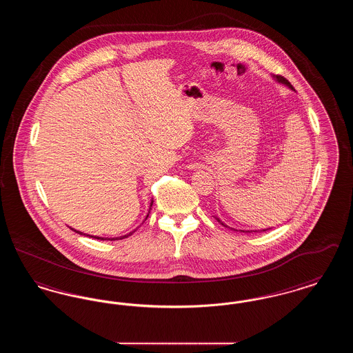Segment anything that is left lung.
Here are the masks:
<instances>
[{
	"label": "left lung",
	"instance_id": "obj_1",
	"mask_svg": "<svg viewBox=\"0 0 353 353\" xmlns=\"http://www.w3.org/2000/svg\"><path fill=\"white\" fill-rule=\"evenodd\" d=\"M275 79H276V81H278V82H279V83L285 84V85H288V87H290V88H291V90H294V87H292V85H291V83H290V82H288V81H287V79H285V78H283V77H282V75H276V77H275ZM217 221H219V223H221V225H223V226H226V225H225V223H223V222H221V221H219V219H217ZM226 228H228V226H226ZM233 230H235V232H241V233H252V232H250V230H248V232H245V230H236V229H233ZM266 230H269V229H263V230H261V232H266ZM255 232H259V230H255Z\"/></svg>",
	"mask_w": 353,
	"mask_h": 353
}]
</instances>
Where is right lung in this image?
Segmentation results:
<instances>
[{
	"label": "right lung",
	"instance_id": "obj_1",
	"mask_svg": "<svg viewBox=\"0 0 353 353\" xmlns=\"http://www.w3.org/2000/svg\"><path fill=\"white\" fill-rule=\"evenodd\" d=\"M152 203H153V202H151V206ZM147 219H148V216H147ZM71 230H74V229H71ZM74 232H75V233H78V234L87 235V236H91V238H97V239H101V241H105V239H108V241H117V239H123V238H127L128 235L132 234V233H130V234L123 235V236H120V238H101V236H95V235L84 234V233H82V232H78V230H74Z\"/></svg>",
	"mask_w": 353,
	"mask_h": 353
}]
</instances>
